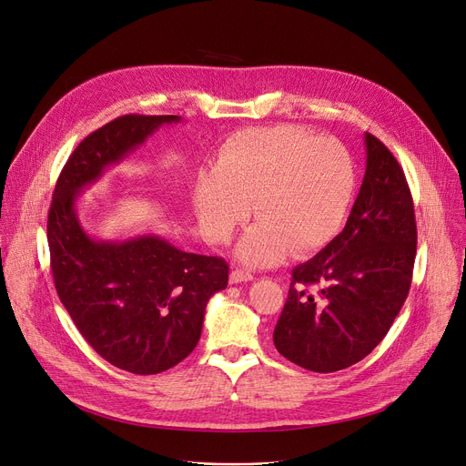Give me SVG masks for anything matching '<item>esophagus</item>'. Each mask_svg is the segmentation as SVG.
Returning a JSON list of instances; mask_svg holds the SVG:
<instances>
[{
	"label": "esophagus",
	"mask_w": 466,
	"mask_h": 466,
	"mask_svg": "<svg viewBox=\"0 0 466 466\" xmlns=\"http://www.w3.org/2000/svg\"><path fill=\"white\" fill-rule=\"evenodd\" d=\"M252 279L254 276L242 268H235L229 272V283H242V281H252Z\"/></svg>",
	"instance_id": "esophagus-1"
}]
</instances>
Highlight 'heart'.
Instances as JSON below:
<instances>
[{"label":"heart","instance_id":"1","mask_svg":"<svg viewBox=\"0 0 466 466\" xmlns=\"http://www.w3.org/2000/svg\"><path fill=\"white\" fill-rule=\"evenodd\" d=\"M356 188L354 158L341 141L299 125L233 136L199 178L196 217L214 242H228L252 212L259 218L237 246L248 267H270L291 249L306 256L341 228Z\"/></svg>","mask_w":466,"mask_h":466}]
</instances>
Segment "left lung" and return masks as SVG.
Listing matches in <instances>:
<instances>
[{"label":"left lung","instance_id":"1","mask_svg":"<svg viewBox=\"0 0 466 466\" xmlns=\"http://www.w3.org/2000/svg\"><path fill=\"white\" fill-rule=\"evenodd\" d=\"M366 175L343 231L293 268L274 345L293 364L332 373L366 358L407 300L416 258L414 203L405 173L366 132ZM317 284L318 293H309Z\"/></svg>","mask_w":466,"mask_h":466}]
</instances>
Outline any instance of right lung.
I'll return each mask as SVG.
<instances>
[{"label": "right lung", "instance_id": "obj_1", "mask_svg": "<svg viewBox=\"0 0 466 466\" xmlns=\"http://www.w3.org/2000/svg\"><path fill=\"white\" fill-rule=\"evenodd\" d=\"M178 116H121L68 157L48 212L50 265L59 300L86 341L112 366L162 373L196 349L208 299L228 288L222 258L188 254L158 235L96 240L78 220L80 192Z\"/></svg>", "mask_w": 466, "mask_h": 466}]
</instances>
